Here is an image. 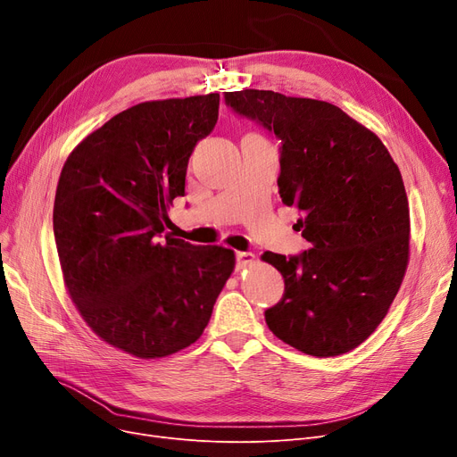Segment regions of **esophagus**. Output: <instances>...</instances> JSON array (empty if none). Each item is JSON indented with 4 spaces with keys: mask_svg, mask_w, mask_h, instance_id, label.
I'll use <instances>...</instances> for the list:
<instances>
[{
    "mask_svg": "<svg viewBox=\"0 0 457 457\" xmlns=\"http://www.w3.org/2000/svg\"><path fill=\"white\" fill-rule=\"evenodd\" d=\"M255 262V255L250 252H237V269L252 267Z\"/></svg>",
    "mask_w": 457,
    "mask_h": 457,
    "instance_id": "esophagus-1",
    "label": "esophagus"
}]
</instances>
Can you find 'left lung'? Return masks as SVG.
<instances>
[{"instance_id":"8db88e82","label":"left lung","mask_w":457,"mask_h":457,"mask_svg":"<svg viewBox=\"0 0 457 457\" xmlns=\"http://www.w3.org/2000/svg\"><path fill=\"white\" fill-rule=\"evenodd\" d=\"M224 96L281 138L279 196L298 209L295 229L311 243L300 255H261L285 279L267 324L307 355L346 353L386 319L410 261L398 166L378 135L337 105L255 88Z\"/></svg>"}]
</instances>
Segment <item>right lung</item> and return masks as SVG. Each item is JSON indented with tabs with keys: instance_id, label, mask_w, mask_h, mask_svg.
Returning a JSON list of instances; mask_svg holds the SVG:
<instances>
[{
	"instance_id": "right-lung-1",
	"label": "right lung",
	"mask_w": 457,
	"mask_h": 457,
	"mask_svg": "<svg viewBox=\"0 0 457 457\" xmlns=\"http://www.w3.org/2000/svg\"><path fill=\"white\" fill-rule=\"evenodd\" d=\"M219 104L214 92L133 105L87 135L61 170L54 233L66 291L102 341L138 359L196 343L235 269L229 248L162 235Z\"/></svg>"
}]
</instances>
